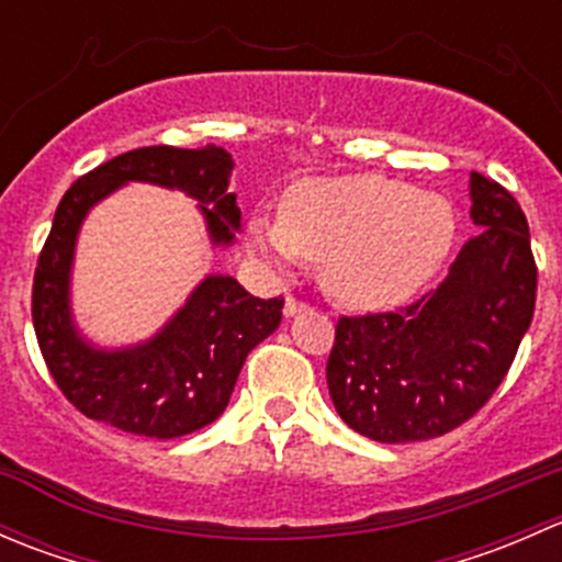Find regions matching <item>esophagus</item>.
<instances>
[{"label": "esophagus", "instance_id": "obj_1", "mask_svg": "<svg viewBox=\"0 0 562 562\" xmlns=\"http://www.w3.org/2000/svg\"><path fill=\"white\" fill-rule=\"evenodd\" d=\"M302 310H307V304L299 302V299H293V296L285 299V315H288V317H293L296 313H302Z\"/></svg>", "mask_w": 562, "mask_h": 562}]
</instances>
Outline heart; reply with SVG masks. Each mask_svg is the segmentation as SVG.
Instances as JSON below:
<instances>
[{"label":"heart","instance_id":"heart-1","mask_svg":"<svg viewBox=\"0 0 562 562\" xmlns=\"http://www.w3.org/2000/svg\"><path fill=\"white\" fill-rule=\"evenodd\" d=\"M454 209L381 173H345L293 184L280 217L252 214L247 245L274 269L299 258L323 263V282L353 310L407 302L454 245Z\"/></svg>","mask_w":562,"mask_h":562}]
</instances>
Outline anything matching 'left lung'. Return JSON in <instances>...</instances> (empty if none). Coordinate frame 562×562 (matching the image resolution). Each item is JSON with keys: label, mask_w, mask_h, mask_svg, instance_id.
I'll return each instance as SVG.
<instances>
[{"label": "left lung", "mask_w": 562, "mask_h": 562, "mask_svg": "<svg viewBox=\"0 0 562 562\" xmlns=\"http://www.w3.org/2000/svg\"><path fill=\"white\" fill-rule=\"evenodd\" d=\"M470 220L449 277L396 313L339 317L326 383L339 418L378 443L440 438L503 383L536 310L538 269L517 198L470 173Z\"/></svg>", "instance_id": "1"}]
</instances>
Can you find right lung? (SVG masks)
Returning a JSON list of instances; mask_svg holds the SVG:
<instances>
[{"label": "right lung", "instance_id": "right-lung-1", "mask_svg": "<svg viewBox=\"0 0 562 562\" xmlns=\"http://www.w3.org/2000/svg\"><path fill=\"white\" fill-rule=\"evenodd\" d=\"M231 171L220 146H144L83 173L56 206L37 258L32 321L50 378L87 418L157 440L195 432L228 407L247 353L280 326L282 296L255 299L225 274H209L155 337L130 348H94L72 323V255L94 203L127 181L181 190L201 206L212 245L228 247L241 228Z\"/></svg>", "mask_w": 562, "mask_h": 562}]
</instances>
